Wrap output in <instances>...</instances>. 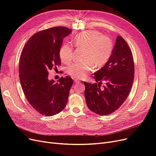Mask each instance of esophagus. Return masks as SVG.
Returning a JSON list of instances; mask_svg holds the SVG:
<instances>
[{"label":"esophagus","instance_id":"obj_1","mask_svg":"<svg viewBox=\"0 0 156 156\" xmlns=\"http://www.w3.org/2000/svg\"><path fill=\"white\" fill-rule=\"evenodd\" d=\"M74 81H75V83H80V80H77V79H75V80H74Z\"/></svg>","mask_w":156,"mask_h":156}]
</instances>
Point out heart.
Listing matches in <instances>:
<instances>
[{
	"label": "heart",
	"instance_id": "1",
	"mask_svg": "<svg viewBox=\"0 0 156 156\" xmlns=\"http://www.w3.org/2000/svg\"><path fill=\"white\" fill-rule=\"evenodd\" d=\"M72 45L76 48L83 50L81 63L68 67L67 73L77 79L85 78L94 66L101 68L108 62L113 50L112 40L100 32L91 30L78 34L73 40ZM59 57L64 63H69L73 59V49L69 44L63 45L59 50Z\"/></svg>",
	"mask_w": 156,
	"mask_h": 156
}]
</instances>
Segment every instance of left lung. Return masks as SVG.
<instances>
[{"label": "left lung", "mask_w": 156, "mask_h": 156, "mask_svg": "<svg viewBox=\"0 0 156 156\" xmlns=\"http://www.w3.org/2000/svg\"><path fill=\"white\" fill-rule=\"evenodd\" d=\"M96 83L85 82V97L89 109L104 116L118 109L129 94L134 80V62L126 41L118 36L108 62L94 73ZM106 85L100 88L101 81Z\"/></svg>", "instance_id": "obj_1"}]
</instances>
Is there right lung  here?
Returning <instances> with one entry per match:
<instances>
[{
	"instance_id": "add662e5",
	"label": "right lung",
	"mask_w": 156,
	"mask_h": 156,
	"mask_svg": "<svg viewBox=\"0 0 156 156\" xmlns=\"http://www.w3.org/2000/svg\"><path fill=\"white\" fill-rule=\"evenodd\" d=\"M71 29L57 27L38 31L24 45L20 60V83L27 101L38 113L51 116L66 105L73 83L69 76L57 83L48 80V71L61 66L59 50Z\"/></svg>"
}]
</instances>
